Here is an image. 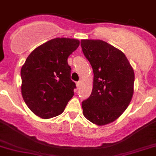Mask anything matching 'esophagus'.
I'll return each instance as SVG.
<instances>
[{
    "instance_id": "obj_1",
    "label": "esophagus",
    "mask_w": 156,
    "mask_h": 156,
    "mask_svg": "<svg viewBox=\"0 0 156 156\" xmlns=\"http://www.w3.org/2000/svg\"><path fill=\"white\" fill-rule=\"evenodd\" d=\"M76 85H77V88H80V87H81V81H78V82H77L76 83Z\"/></svg>"
}]
</instances>
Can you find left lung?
<instances>
[{
	"label": "left lung",
	"instance_id": "8db88e82",
	"mask_svg": "<svg viewBox=\"0 0 156 156\" xmlns=\"http://www.w3.org/2000/svg\"><path fill=\"white\" fill-rule=\"evenodd\" d=\"M84 55L93 70V88L81 103L85 118L99 126L125 111L134 92V73L123 52L100 40H82Z\"/></svg>",
	"mask_w": 156,
	"mask_h": 156
}]
</instances>
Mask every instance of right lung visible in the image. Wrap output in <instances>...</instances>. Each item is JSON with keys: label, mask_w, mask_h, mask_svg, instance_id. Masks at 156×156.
Wrapping results in <instances>:
<instances>
[{"label": "right lung", "mask_w": 156, "mask_h": 156, "mask_svg": "<svg viewBox=\"0 0 156 156\" xmlns=\"http://www.w3.org/2000/svg\"><path fill=\"white\" fill-rule=\"evenodd\" d=\"M78 46L75 39H53L35 49L22 67V97L41 118L60 115L73 97L76 85L71 79L68 58Z\"/></svg>", "instance_id": "add662e5"}]
</instances>
